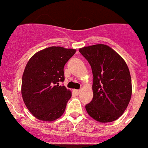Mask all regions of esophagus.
<instances>
[{
  "mask_svg": "<svg viewBox=\"0 0 148 148\" xmlns=\"http://www.w3.org/2000/svg\"><path fill=\"white\" fill-rule=\"evenodd\" d=\"M74 92H75L76 94H77V95H78V94H79V93H80V90H77V89H74Z\"/></svg>",
  "mask_w": 148,
  "mask_h": 148,
  "instance_id": "obj_1",
  "label": "esophagus"
}]
</instances>
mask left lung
<instances>
[{
  "label": "left lung",
  "mask_w": 148,
  "mask_h": 148,
  "mask_svg": "<svg viewBox=\"0 0 148 148\" xmlns=\"http://www.w3.org/2000/svg\"><path fill=\"white\" fill-rule=\"evenodd\" d=\"M79 51L88 61L93 74V99L85 106L88 114L97 122L117 120L132 96V81L126 62L105 44L84 46Z\"/></svg>",
  "instance_id": "8db88e82"
}]
</instances>
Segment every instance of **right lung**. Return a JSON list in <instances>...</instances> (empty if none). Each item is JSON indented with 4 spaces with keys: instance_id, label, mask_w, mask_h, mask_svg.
Wrapping results in <instances>:
<instances>
[{
    "instance_id": "right-lung-1",
    "label": "right lung",
    "mask_w": 148,
    "mask_h": 148,
    "mask_svg": "<svg viewBox=\"0 0 148 148\" xmlns=\"http://www.w3.org/2000/svg\"><path fill=\"white\" fill-rule=\"evenodd\" d=\"M76 51L51 46L28 60L22 77L21 95L25 105L38 120L51 122L64 112L71 92L59 82L64 80V67Z\"/></svg>"
}]
</instances>
